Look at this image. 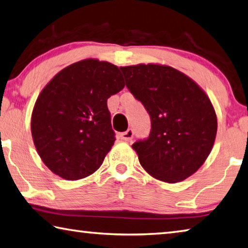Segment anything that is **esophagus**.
Segmentation results:
<instances>
[{
	"label": "esophagus",
	"instance_id": "34e87169",
	"mask_svg": "<svg viewBox=\"0 0 248 248\" xmlns=\"http://www.w3.org/2000/svg\"><path fill=\"white\" fill-rule=\"evenodd\" d=\"M133 136H134V132L133 130L130 128L128 129L127 131H124L120 134V138L124 140V141H131V140L133 139Z\"/></svg>",
	"mask_w": 248,
	"mask_h": 248
}]
</instances>
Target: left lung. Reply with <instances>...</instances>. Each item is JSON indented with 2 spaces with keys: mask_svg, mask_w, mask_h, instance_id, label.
<instances>
[{
  "mask_svg": "<svg viewBox=\"0 0 248 248\" xmlns=\"http://www.w3.org/2000/svg\"><path fill=\"white\" fill-rule=\"evenodd\" d=\"M120 70L151 118L150 136L132 144L140 164L161 181H183L199 170L213 148L217 117L210 100L172 67L140 64Z\"/></svg>",
  "mask_w": 248,
  "mask_h": 248,
  "instance_id": "8db88e82",
  "label": "left lung"
}]
</instances>
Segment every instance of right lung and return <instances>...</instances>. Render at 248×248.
Instances as JSON below:
<instances>
[{
	"instance_id": "right-lung-1",
	"label": "right lung",
	"mask_w": 248,
	"mask_h": 248,
	"mask_svg": "<svg viewBox=\"0 0 248 248\" xmlns=\"http://www.w3.org/2000/svg\"><path fill=\"white\" fill-rule=\"evenodd\" d=\"M119 68L84 60L60 71L35 102L31 133L46 167L66 180L101 167L115 142L107 98L124 89Z\"/></svg>"
}]
</instances>
